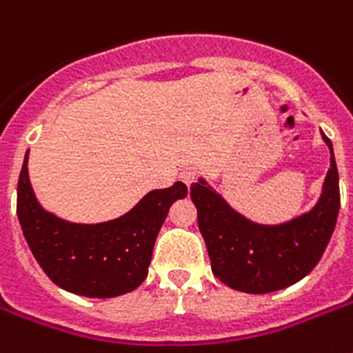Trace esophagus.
I'll list each match as a JSON object with an SVG mask.
<instances>
[{"mask_svg":"<svg viewBox=\"0 0 353 353\" xmlns=\"http://www.w3.org/2000/svg\"><path fill=\"white\" fill-rule=\"evenodd\" d=\"M196 177H198V172H196V168H192V166H187V168H183V170L179 172V179H181L183 183H187V185H192V183L196 181Z\"/></svg>","mask_w":353,"mask_h":353,"instance_id":"esophagus-1","label":"esophagus"}]
</instances>
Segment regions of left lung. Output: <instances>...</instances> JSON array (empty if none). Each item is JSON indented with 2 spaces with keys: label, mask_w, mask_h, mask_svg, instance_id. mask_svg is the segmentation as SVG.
I'll list each match as a JSON object with an SVG mask.
<instances>
[{
  "label": "left lung",
  "mask_w": 353,
  "mask_h": 353,
  "mask_svg": "<svg viewBox=\"0 0 353 353\" xmlns=\"http://www.w3.org/2000/svg\"><path fill=\"white\" fill-rule=\"evenodd\" d=\"M323 192L312 210L279 225H262L236 212L205 179L190 187L198 225L216 279L236 291L263 295L302 280L323 256L339 214V172L334 146Z\"/></svg>",
  "instance_id": "obj_1"
}]
</instances>
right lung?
Wrapping results in <instances>:
<instances>
[{"label": "right lung", "instance_id": "add662e5", "mask_svg": "<svg viewBox=\"0 0 353 353\" xmlns=\"http://www.w3.org/2000/svg\"><path fill=\"white\" fill-rule=\"evenodd\" d=\"M18 179L19 225L36 262L62 290L91 299H112L143 284L155 238L176 199L187 196L185 183L152 190L121 218L102 223H71L47 212L34 196L27 170Z\"/></svg>", "mask_w": 353, "mask_h": 353}]
</instances>
